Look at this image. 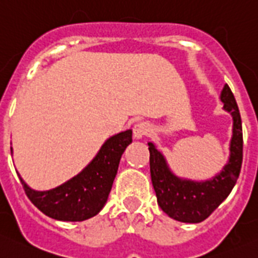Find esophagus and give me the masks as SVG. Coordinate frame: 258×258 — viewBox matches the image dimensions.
Returning <instances> with one entry per match:
<instances>
[{"label":"esophagus","instance_id":"34e87169","mask_svg":"<svg viewBox=\"0 0 258 258\" xmlns=\"http://www.w3.org/2000/svg\"><path fill=\"white\" fill-rule=\"evenodd\" d=\"M151 131V127L148 122H139L134 126V136L135 139H143L148 136Z\"/></svg>","mask_w":258,"mask_h":258}]
</instances>
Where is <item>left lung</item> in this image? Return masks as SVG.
Segmentation results:
<instances>
[{
  "instance_id": "8db88e82",
  "label": "left lung",
  "mask_w": 258,
  "mask_h": 258,
  "mask_svg": "<svg viewBox=\"0 0 258 258\" xmlns=\"http://www.w3.org/2000/svg\"><path fill=\"white\" fill-rule=\"evenodd\" d=\"M224 109L233 117V136L230 140L229 160L215 177L204 182L179 178L170 172L163 154L149 143L150 174L158 204L172 219L182 223H200L229 196L239 177L243 160L242 119L237 102L229 86L221 90Z\"/></svg>"
}]
</instances>
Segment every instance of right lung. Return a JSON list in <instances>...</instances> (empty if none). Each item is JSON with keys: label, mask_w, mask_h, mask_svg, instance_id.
Masks as SVG:
<instances>
[{"label": "right lung", "mask_w": 258, "mask_h": 258, "mask_svg": "<svg viewBox=\"0 0 258 258\" xmlns=\"http://www.w3.org/2000/svg\"><path fill=\"white\" fill-rule=\"evenodd\" d=\"M131 143V130L109 137L78 175L48 191L31 189L19 173L18 175L28 199L43 214L62 221L86 220L95 216L105 205L122 154Z\"/></svg>", "instance_id": "add662e5"}]
</instances>
